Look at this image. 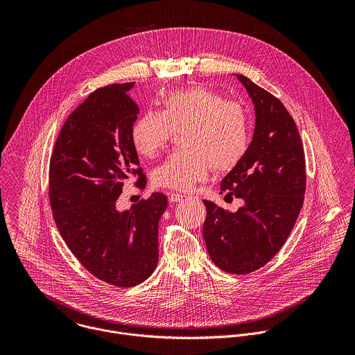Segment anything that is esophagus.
Masks as SVG:
<instances>
[{
	"label": "esophagus",
	"instance_id": "34e87169",
	"mask_svg": "<svg viewBox=\"0 0 355 355\" xmlns=\"http://www.w3.org/2000/svg\"><path fill=\"white\" fill-rule=\"evenodd\" d=\"M184 197H186V196L179 194V193H171V194H169V201H171V202H180V201H183Z\"/></svg>",
	"mask_w": 355,
	"mask_h": 355
}]
</instances>
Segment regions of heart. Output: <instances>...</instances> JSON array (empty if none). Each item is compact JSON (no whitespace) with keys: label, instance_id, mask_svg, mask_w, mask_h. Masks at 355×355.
Here are the masks:
<instances>
[{"label":"heart","instance_id":"b5f03b06","mask_svg":"<svg viewBox=\"0 0 355 355\" xmlns=\"http://www.w3.org/2000/svg\"><path fill=\"white\" fill-rule=\"evenodd\" d=\"M162 110H149L132 125V144L144 157L152 158L182 131V149L172 153L153 171V183L187 191L203 182L211 168L234 169L246 155L252 139L250 116L245 106L227 101L206 87H190L169 93Z\"/></svg>","mask_w":355,"mask_h":355}]
</instances>
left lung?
<instances>
[{
	"label": "left lung",
	"mask_w": 355,
	"mask_h": 355,
	"mask_svg": "<svg viewBox=\"0 0 355 355\" xmlns=\"http://www.w3.org/2000/svg\"><path fill=\"white\" fill-rule=\"evenodd\" d=\"M255 109L253 141L223 179L224 191L245 205L231 213L203 201V239L224 272L248 275L269 262L291 234L302 209L306 164L297 124L284 105L249 78L236 75Z\"/></svg>",
	"instance_id": "obj_1"
}]
</instances>
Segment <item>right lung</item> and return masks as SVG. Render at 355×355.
<instances>
[{"instance_id": "add662e5", "label": "right lung", "mask_w": 355, "mask_h": 355, "mask_svg": "<svg viewBox=\"0 0 355 355\" xmlns=\"http://www.w3.org/2000/svg\"><path fill=\"white\" fill-rule=\"evenodd\" d=\"M134 82L97 89L65 120L49 166L53 218L69 250L97 279L134 287L158 262V221L168 206L153 193L119 211L124 183L146 186L131 130L139 107L128 92Z\"/></svg>"}]
</instances>
